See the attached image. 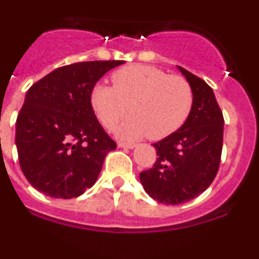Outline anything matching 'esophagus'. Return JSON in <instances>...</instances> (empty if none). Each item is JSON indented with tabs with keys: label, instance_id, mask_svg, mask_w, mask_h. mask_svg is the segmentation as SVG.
<instances>
[{
	"label": "esophagus",
	"instance_id": "esophagus-1",
	"mask_svg": "<svg viewBox=\"0 0 259 259\" xmlns=\"http://www.w3.org/2000/svg\"><path fill=\"white\" fill-rule=\"evenodd\" d=\"M119 147H121V148H129V149H133V148L135 147V143H126V142H119Z\"/></svg>",
	"mask_w": 259,
	"mask_h": 259
}]
</instances>
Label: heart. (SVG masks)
<instances>
[{
  "instance_id": "obj_1",
  "label": "heart",
  "mask_w": 259,
  "mask_h": 259,
  "mask_svg": "<svg viewBox=\"0 0 259 259\" xmlns=\"http://www.w3.org/2000/svg\"><path fill=\"white\" fill-rule=\"evenodd\" d=\"M114 87L97 84L92 105L107 129H112L130 111L117 129L120 137L163 139L180 129L192 110L193 90L182 76L152 66L134 64L112 74Z\"/></svg>"
}]
</instances>
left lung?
Segmentation results:
<instances>
[{
    "label": "left lung",
    "mask_w": 259,
    "mask_h": 259,
    "mask_svg": "<svg viewBox=\"0 0 259 259\" xmlns=\"http://www.w3.org/2000/svg\"><path fill=\"white\" fill-rule=\"evenodd\" d=\"M193 90V105L185 124L154 143L157 160L140 173L145 192L165 205L195 199L214 181L223 150L224 117L212 89L178 67Z\"/></svg>",
    "instance_id": "8db88e82"
}]
</instances>
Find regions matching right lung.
<instances>
[{
  "mask_svg": "<svg viewBox=\"0 0 259 259\" xmlns=\"http://www.w3.org/2000/svg\"><path fill=\"white\" fill-rule=\"evenodd\" d=\"M122 60L79 62L35 82L17 115L20 167L32 187L73 199L94 186L107 153L116 149L95 115V84Z\"/></svg>",
  "mask_w": 259,
  "mask_h": 259,
  "instance_id": "right-lung-1",
  "label": "right lung"
}]
</instances>
